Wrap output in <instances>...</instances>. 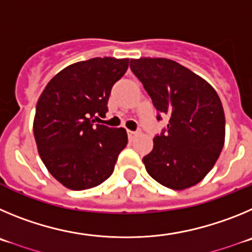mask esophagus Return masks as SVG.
<instances>
[{
  "instance_id": "esophagus-1",
  "label": "esophagus",
  "mask_w": 252,
  "mask_h": 252,
  "mask_svg": "<svg viewBox=\"0 0 252 252\" xmlns=\"http://www.w3.org/2000/svg\"><path fill=\"white\" fill-rule=\"evenodd\" d=\"M126 133H128V137L130 138V139H131V138H134L135 135H137L138 131H134V130H128V131H126Z\"/></svg>"
}]
</instances>
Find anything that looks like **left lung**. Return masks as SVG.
Wrapping results in <instances>:
<instances>
[{"instance_id":"1","label":"left lung","mask_w":252,"mask_h":252,"mask_svg":"<svg viewBox=\"0 0 252 252\" xmlns=\"http://www.w3.org/2000/svg\"><path fill=\"white\" fill-rule=\"evenodd\" d=\"M130 69L142 81L167 128L154 137L143 163L164 187L185 189L203 180L225 143V114L215 89L187 67L169 59H131Z\"/></svg>"}]
</instances>
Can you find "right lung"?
<instances>
[{"label": "right lung", "mask_w": 252, "mask_h": 252, "mask_svg": "<svg viewBox=\"0 0 252 252\" xmlns=\"http://www.w3.org/2000/svg\"><path fill=\"white\" fill-rule=\"evenodd\" d=\"M128 65L129 59L79 61L56 74L38 98L33 119L38 154L70 189H88L108 180L126 148V129L96 122L105 117L113 85Z\"/></svg>", "instance_id": "add662e5"}]
</instances>
